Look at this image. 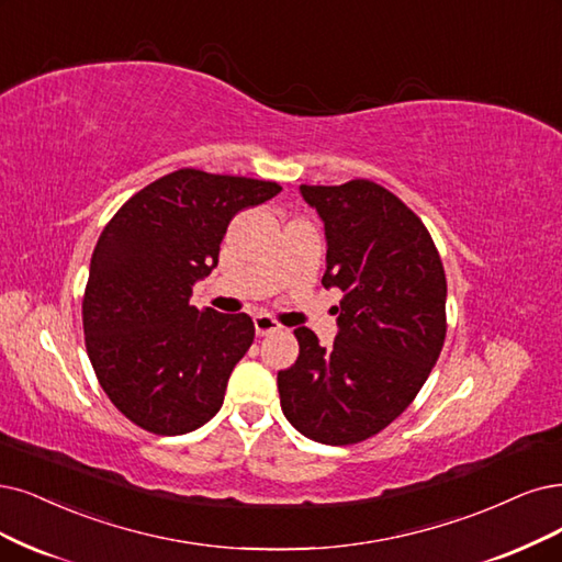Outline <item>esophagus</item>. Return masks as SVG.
I'll return each mask as SVG.
<instances>
[{"label":"esophagus","instance_id":"34e87169","mask_svg":"<svg viewBox=\"0 0 562 562\" xmlns=\"http://www.w3.org/2000/svg\"><path fill=\"white\" fill-rule=\"evenodd\" d=\"M282 326L268 315H255V330L257 336H268V334H278Z\"/></svg>","mask_w":562,"mask_h":562}]
</instances>
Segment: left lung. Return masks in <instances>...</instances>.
Here are the masks:
<instances>
[{
    "label": "left lung",
    "mask_w": 562,
    "mask_h": 562,
    "mask_svg": "<svg viewBox=\"0 0 562 562\" xmlns=\"http://www.w3.org/2000/svg\"><path fill=\"white\" fill-rule=\"evenodd\" d=\"M326 238L322 284L345 294L334 347L299 326V359L278 372L286 422L322 445H355L414 401L445 345L447 280L422 220L384 187L301 184Z\"/></svg>",
    "instance_id": "8db88e82"
}]
</instances>
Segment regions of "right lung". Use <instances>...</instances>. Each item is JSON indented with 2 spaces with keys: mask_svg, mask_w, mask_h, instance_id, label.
<instances>
[{
  "mask_svg": "<svg viewBox=\"0 0 562 562\" xmlns=\"http://www.w3.org/2000/svg\"><path fill=\"white\" fill-rule=\"evenodd\" d=\"M280 192L278 182L180 169L143 187L101 232L82 328L101 389L136 426L184 435L220 412L255 324L190 305L192 289L217 266L228 222Z\"/></svg>",
  "mask_w": 562,
  "mask_h": 562,
  "instance_id": "obj_1",
  "label": "right lung"
}]
</instances>
